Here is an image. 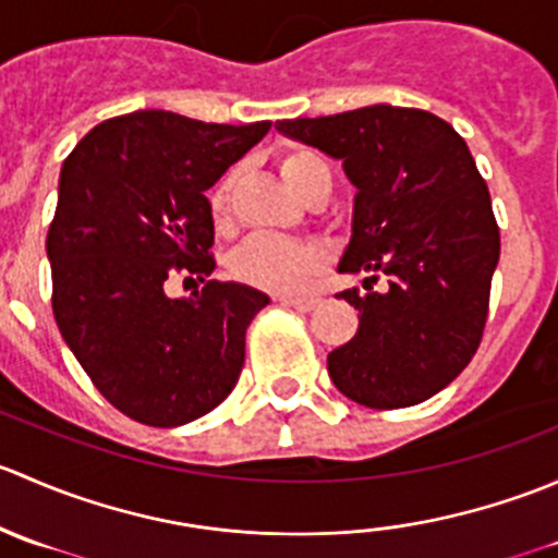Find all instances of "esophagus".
I'll use <instances>...</instances> for the list:
<instances>
[{
  "label": "esophagus",
  "instance_id": "1",
  "mask_svg": "<svg viewBox=\"0 0 558 558\" xmlns=\"http://www.w3.org/2000/svg\"><path fill=\"white\" fill-rule=\"evenodd\" d=\"M280 302H283L286 307H294V311H300V313H311L320 305L318 296H283Z\"/></svg>",
  "mask_w": 558,
  "mask_h": 558
}]
</instances>
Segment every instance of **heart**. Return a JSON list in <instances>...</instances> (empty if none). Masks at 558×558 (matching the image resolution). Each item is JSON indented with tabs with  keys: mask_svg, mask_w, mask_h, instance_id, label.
<instances>
[{
	"mask_svg": "<svg viewBox=\"0 0 558 558\" xmlns=\"http://www.w3.org/2000/svg\"><path fill=\"white\" fill-rule=\"evenodd\" d=\"M278 170L286 183L302 196H329L331 172L318 154L307 148H289L280 154ZM232 174H223L210 191V216L218 227L229 218V199H232ZM318 267V256L311 245L278 234H251L234 247L227 258V269L238 283L251 289L269 291V294H291L302 289L313 278Z\"/></svg>",
	"mask_w": 558,
	"mask_h": 558,
	"instance_id": "obj_1",
	"label": "heart"
}]
</instances>
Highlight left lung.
Returning a JSON list of instances; mask_svg holds the SVG:
<instances>
[{"label": "left lung", "instance_id": "8db88e82", "mask_svg": "<svg viewBox=\"0 0 558 558\" xmlns=\"http://www.w3.org/2000/svg\"><path fill=\"white\" fill-rule=\"evenodd\" d=\"M275 129L342 161L356 185L340 272H373L340 300L359 331L326 359L335 386L375 410L442 391L481 345L499 227L486 180L459 132L415 107L373 105ZM389 278L378 295L369 282Z\"/></svg>", "mask_w": 558, "mask_h": 558}]
</instances>
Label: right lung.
Returning a JSON list of instances; mask_svg holds the SVG:
<instances>
[{
  "label": "right lung",
  "mask_w": 558,
  "mask_h": 558,
  "mask_svg": "<svg viewBox=\"0 0 558 558\" xmlns=\"http://www.w3.org/2000/svg\"><path fill=\"white\" fill-rule=\"evenodd\" d=\"M269 126L137 110L94 126L61 167L45 240L56 324L99 393L140 424H189L238 384L269 296L207 280L172 300L167 283L216 269L205 191Z\"/></svg>",
  "instance_id": "add662e5"
}]
</instances>
